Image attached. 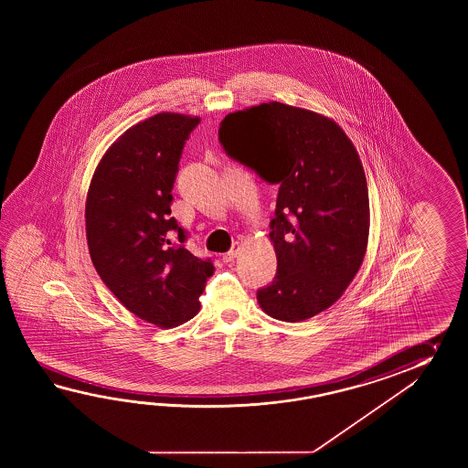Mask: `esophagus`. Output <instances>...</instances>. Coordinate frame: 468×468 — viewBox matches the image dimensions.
Wrapping results in <instances>:
<instances>
[{
    "mask_svg": "<svg viewBox=\"0 0 468 468\" xmlns=\"http://www.w3.org/2000/svg\"><path fill=\"white\" fill-rule=\"evenodd\" d=\"M238 250H239V242H236L232 248H230V250H228L226 254H222V261L224 262H232L234 261V258L238 256Z\"/></svg>",
    "mask_w": 468,
    "mask_h": 468,
    "instance_id": "1",
    "label": "esophagus"
}]
</instances>
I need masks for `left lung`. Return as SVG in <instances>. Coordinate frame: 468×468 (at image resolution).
<instances>
[{"instance_id": "8db88e82", "label": "left lung", "mask_w": 468, "mask_h": 468, "mask_svg": "<svg viewBox=\"0 0 468 468\" xmlns=\"http://www.w3.org/2000/svg\"><path fill=\"white\" fill-rule=\"evenodd\" d=\"M219 142L230 159L278 186L272 282L258 289L272 318L298 323L338 301L356 276L369 232L358 152L333 120L279 101L229 113Z\"/></svg>"}]
</instances>
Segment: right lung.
Masks as SVG:
<instances>
[{
	"label": "right lung",
	"instance_id": "obj_1",
	"mask_svg": "<svg viewBox=\"0 0 468 468\" xmlns=\"http://www.w3.org/2000/svg\"><path fill=\"white\" fill-rule=\"evenodd\" d=\"M197 117L157 113L127 130L100 160L85 219L90 258L115 298L140 319L172 328L194 318L214 266L184 244L172 189Z\"/></svg>",
	"mask_w": 468,
	"mask_h": 468
}]
</instances>
